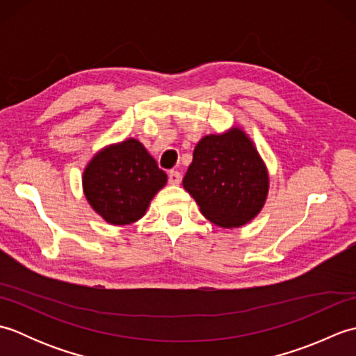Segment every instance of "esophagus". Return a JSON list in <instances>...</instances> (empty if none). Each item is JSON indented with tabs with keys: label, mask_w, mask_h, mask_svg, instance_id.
<instances>
[{
	"label": "esophagus",
	"mask_w": 356,
	"mask_h": 356,
	"mask_svg": "<svg viewBox=\"0 0 356 356\" xmlns=\"http://www.w3.org/2000/svg\"><path fill=\"white\" fill-rule=\"evenodd\" d=\"M168 180L171 185H179L180 182H182V174H180L179 171H170L168 172Z\"/></svg>",
	"instance_id": "34e87169"
}]
</instances>
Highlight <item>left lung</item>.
<instances>
[{"label": "left lung", "instance_id": "obj_1", "mask_svg": "<svg viewBox=\"0 0 356 356\" xmlns=\"http://www.w3.org/2000/svg\"><path fill=\"white\" fill-rule=\"evenodd\" d=\"M182 184L211 223L232 229L260 214L269 193V172L251 138L234 125L203 136Z\"/></svg>", "mask_w": 356, "mask_h": 356}]
</instances>
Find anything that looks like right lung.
I'll use <instances>...</instances> for the list:
<instances>
[{"mask_svg": "<svg viewBox=\"0 0 356 356\" xmlns=\"http://www.w3.org/2000/svg\"><path fill=\"white\" fill-rule=\"evenodd\" d=\"M166 182L165 171L133 138L97 151L82 172V191L90 207L115 226L145 216L149 202Z\"/></svg>", "mask_w": 356, "mask_h": 356, "instance_id": "add662e5", "label": "right lung"}]
</instances>
